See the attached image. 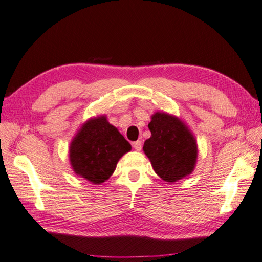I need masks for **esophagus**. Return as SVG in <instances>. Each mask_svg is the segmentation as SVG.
<instances>
[{
    "label": "esophagus",
    "mask_w": 262,
    "mask_h": 262,
    "mask_svg": "<svg viewBox=\"0 0 262 262\" xmlns=\"http://www.w3.org/2000/svg\"><path fill=\"white\" fill-rule=\"evenodd\" d=\"M132 146H133V148H135L136 151H140V150L142 149V142L138 140V141H136V142H133Z\"/></svg>",
    "instance_id": "obj_1"
}]
</instances>
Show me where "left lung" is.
<instances>
[{"instance_id": "1", "label": "left lung", "mask_w": 262, "mask_h": 262, "mask_svg": "<svg viewBox=\"0 0 262 262\" xmlns=\"http://www.w3.org/2000/svg\"><path fill=\"white\" fill-rule=\"evenodd\" d=\"M151 137L143 151L155 172L167 183H175L194 171L199 147L189 127L178 116L157 111L148 124Z\"/></svg>"}]
</instances>
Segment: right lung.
Returning a JSON list of instances; mask_svg holds the SVG:
<instances>
[{
  "label": "right lung",
  "instance_id": "1",
  "mask_svg": "<svg viewBox=\"0 0 262 262\" xmlns=\"http://www.w3.org/2000/svg\"><path fill=\"white\" fill-rule=\"evenodd\" d=\"M131 151L119 130L106 115L91 118L80 125L69 144L73 171L94 185H101L114 172L119 160Z\"/></svg>",
  "mask_w": 262,
  "mask_h": 262
}]
</instances>
